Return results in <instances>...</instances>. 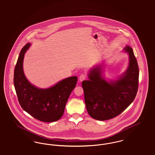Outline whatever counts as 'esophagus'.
<instances>
[{
  "label": "esophagus",
  "instance_id": "esophagus-1",
  "mask_svg": "<svg viewBox=\"0 0 155 155\" xmlns=\"http://www.w3.org/2000/svg\"><path fill=\"white\" fill-rule=\"evenodd\" d=\"M86 78V75L85 74H81L79 78V81L80 82L84 81Z\"/></svg>",
  "mask_w": 155,
  "mask_h": 155
}]
</instances>
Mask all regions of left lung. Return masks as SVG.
Wrapping results in <instances>:
<instances>
[{"instance_id": "1", "label": "left lung", "mask_w": 155, "mask_h": 155, "mask_svg": "<svg viewBox=\"0 0 155 155\" xmlns=\"http://www.w3.org/2000/svg\"><path fill=\"white\" fill-rule=\"evenodd\" d=\"M123 51L128 54V66L116 80H106L103 64H101L89 71V80L82 82L87 110L95 120L104 121L116 117L130 105L137 95L139 78L137 61L131 47L126 46Z\"/></svg>"}]
</instances>
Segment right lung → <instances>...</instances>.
Instances as JSON below:
<instances>
[{
    "instance_id": "obj_1",
    "label": "right lung",
    "mask_w": 155,
    "mask_h": 155,
    "mask_svg": "<svg viewBox=\"0 0 155 155\" xmlns=\"http://www.w3.org/2000/svg\"><path fill=\"white\" fill-rule=\"evenodd\" d=\"M31 45L27 43L22 48L15 67V92L24 110L41 121L54 122L63 116L67 101L77 84V77L63 79L48 88H39L32 84L23 70L24 55Z\"/></svg>"
}]
</instances>
